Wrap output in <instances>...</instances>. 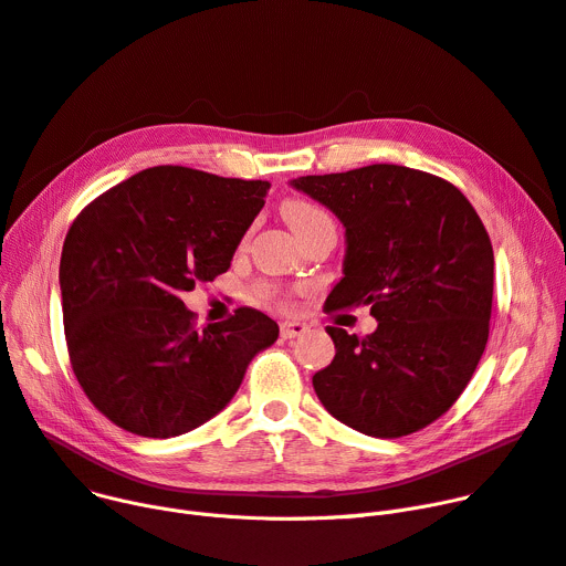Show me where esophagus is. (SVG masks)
<instances>
[{
	"mask_svg": "<svg viewBox=\"0 0 566 566\" xmlns=\"http://www.w3.org/2000/svg\"><path fill=\"white\" fill-rule=\"evenodd\" d=\"M280 332H282V338H295V336L307 332V325L300 323V321H284L280 325Z\"/></svg>",
	"mask_w": 566,
	"mask_h": 566,
	"instance_id": "esophagus-1",
	"label": "esophagus"
}]
</instances>
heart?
<instances>
[{"mask_svg":"<svg viewBox=\"0 0 566 566\" xmlns=\"http://www.w3.org/2000/svg\"><path fill=\"white\" fill-rule=\"evenodd\" d=\"M282 216L297 239H303L321 228H334V220L325 209H321L318 205L303 200V198L284 200Z\"/></svg>","mask_w":566,"mask_h":566,"instance_id":"obj_1","label":"heart"}]
</instances>
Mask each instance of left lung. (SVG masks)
I'll list each match as a JSON object with an SVG mask.
<instances>
[{
	"mask_svg": "<svg viewBox=\"0 0 566 566\" xmlns=\"http://www.w3.org/2000/svg\"><path fill=\"white\" fill-rule=\"evenodd\" d=\"M346 228L344 277L325 310L368 305L378 329L327 327L336 355L314 391L336 421L396 439L437 421L484 353L494 250L460 188L423 170L373 164L291 181Z\"/></svg>",
	"mask_w": 566,
	"mask_h": 566,
	"instance_id": "1",
	"label": "left lung"
}]
</instances>
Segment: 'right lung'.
Segmentation results:
<instances>
[{"label": "right lung", "mask_w": 566, "mask_h": 566, "mask_svg": "<svg viewBox=\"0 0 566 566\" xmlns=\"http://www.w3.org/2000/svg\"><path fill=\"white\" fill-rule=\"evenodd\" d=\"M269 188L157 166L74 218L59 269L67 355L111 423L149 439L193 430L224 409L252 357L277 342L266 314L239 307L200 329L179 297L230 269Z\"/></svg>", "instance_id": "add662e5"}]
</instances>
